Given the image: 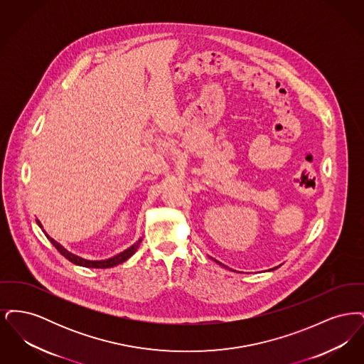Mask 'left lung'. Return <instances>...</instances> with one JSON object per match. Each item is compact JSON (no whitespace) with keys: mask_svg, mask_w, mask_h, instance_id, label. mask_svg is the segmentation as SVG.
Returning <instances> with one entry per match:
<instances>
[{"mask_svg":"<svg viewBox=\"0 0 364 364\" xmlns=\"http://www.w3.org/2000/svg\"><path fill=\"white\" fill-rule=\"evenodd\" d=\"M273 270H274V269H273Z\"/></svg>","mask_w":364,"mask_h":364,"instance_id":"8db88e82","label":"left lung"}]
</instances>
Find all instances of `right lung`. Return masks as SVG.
Returning <instances> with one entry per match:
<instances>
[{
  "mask_svg": "<svg viewBox=\"0 0 364 364\" xmlns=\"http://www.w3.org/2000/svg\"><path fill=\"white\" fill-rule=\"evenodd\" d=\"M36 223H38V225L42 228L41 223H39V220H36ZM45 235H46V233H45ZM46 237H48V239L50 240V242H52L53 245L57 248V251H58L63 257H65V258L70 260V262L75 263V264H79V266H85V267H92V269H107V267H113V266H116V264H120V263L125 262L128 258H131V257L136 252L139 244L141 242V240H139V242H135L134 245H131L128 250H125L124 252L119 254V255H116V257H113V258H110V259L87 260L83 259V258H80V257H76V255H73V254H70V252H68L63 245H60V244L55 242L54 239H52L50 236H48V235H46Z\"/></svg>",
  "mask_w": 364,
  "mask_h": 364,
  "instance_id": "add662e5",
  "label": "right lung"
}]
</instances>
